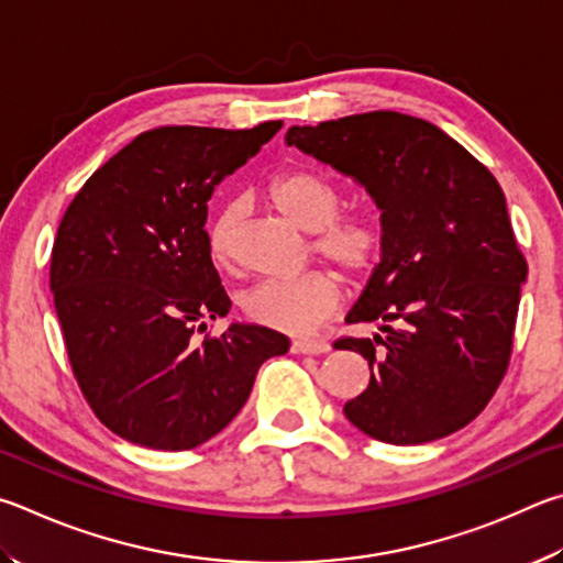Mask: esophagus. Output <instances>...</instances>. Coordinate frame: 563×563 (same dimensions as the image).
Returning <instances> with one entry per match:
<instances>
[{
	"instance_id": "obj_1",
	"label": "esophagus",
	"mask_w": 563,
	"mask_h": 563,
	"mask_svg": "<svg viewBox=\"0 0 563 563\" xmlns=\"http://www.w3.org/2000/svg\"><path fill=\"white\" fill-rule=\"evenodd\" d=\"M294 353H307V356H321V353H329L331 346L327 341H309V339H297L291 343Z\"/></svg>"
}]
</instances>
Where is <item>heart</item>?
I'll return each instance as SVG.
<instances>
[{"instance_id": "obj_1", "label": "heart", "mask_w": 563, "mask_h": 563, "mask_svg": "<svg viewBox=\"0 0 563 563\" xmlns=\"http://www.w3.org/2000/svg\"><path fill=\"white\" fill-rule=\"evenodd\" d=\"M269 197L287 220L317 232L313 250L343 274L361 279L373 272L383 252V224L368 207L341 210V187L311 167H291L269 183ZM236 214L232 207L214 217L207 246L217 264L234 256ZM341 303L339 279L331 272H309L297 279H266L242 297V309L254 323L287 333H309Z\"/></svg>"}]
</instances>
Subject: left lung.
<instances>
[{"instance_id": "left-lung-1", "label": "left lung", "mask_w": 563, "mask_h": 563, "mask_svg": "<svg viewBox=\"0 0 563 563\" xmlns=\"http://www.w3.org/2000/svg\"><path fill=\"white\" fill-rule=\"evenodd\" d=\"M287 143L351 175L380 210V264L346 321H376L383 336L333 343L371 366L346 418L390 445L465 428L505 378L527 279L495 175L438 125L396 111L294 125Z\"/></svg>"}]
</instances>
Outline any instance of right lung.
<instances>
[{"label":"right lung","instance_id":"add662e5","mask_svg":"<svg viewBox=\"0 0 563 563\" xmlns=\"http://www.w3.org/2000/svg\"><path fill=\"white\" fill-rule=\"evenodd\" d=\"M279 128L145 131L58 224L48 279L68 361L96 418L128 442L202 445L242 410L262 363L289 351L284 333L252 323L192 341L232 307L207 246V200Z\"/></svg>","mask_w":563,"mask_h":563}]
</instances>
